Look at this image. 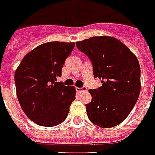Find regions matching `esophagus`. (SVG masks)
I'll use <instances>...</instances> for the list:
<instances>
[{"label": "esophagus", "instance_id": "1", "mask_svg": "<svg viewBox=\"0 0 155 155\" xmlns=\"http://www.w3.org/2000/svg\"><path fill=\"white\" fill-rule=\"evenodd\" d=\"M77 91L78 93H82L84 92V91H87V88L86 87H77L76 88Z\"/></svg>", "mask_w": 155, "mask_h": 155}]
</instances>
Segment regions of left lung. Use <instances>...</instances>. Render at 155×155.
I'll return each instance as SVG.
<instances>
[{
  "label": "left lung",
  "mask_w": 155,
  "mask_h": 155,
  "mask_svg": "<svg viewBox=\"0 0 155 155\" xmlns=\"http://www.w3.org/2000/svg\"><path fill=\"white\" fill-rule=\"evenodd\" d=\"M89 57L94 78L101 79L99 89H90L92 100L86 104L95 125L110 128L120 124L131 113L140 91V68L137 56L117 38L92 37L76 42Z\"/></svg>",
  "instance_id": "1"
}]
</instances>
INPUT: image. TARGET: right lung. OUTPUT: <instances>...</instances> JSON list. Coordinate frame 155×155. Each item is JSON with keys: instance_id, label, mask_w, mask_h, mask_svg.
Listing matches in <instances>:
<instances>
[{"instance_id": "add662e5", "label": "right lung", "mask_w": 155, "mask_h": 155, "mask_svg": "<svg viewBox=\"0 0 155 155\" xmlns=\"http://www.w3.org/2000/svg\"><path fill=\"white\" fill-rule=\"evenodd\" d=\"M74 42L51 41L37 46L24 57L15 73L16 93L30 120L43 127L62 123L75 100V87L57 82Z\"/></svg>"}]
</instances>
